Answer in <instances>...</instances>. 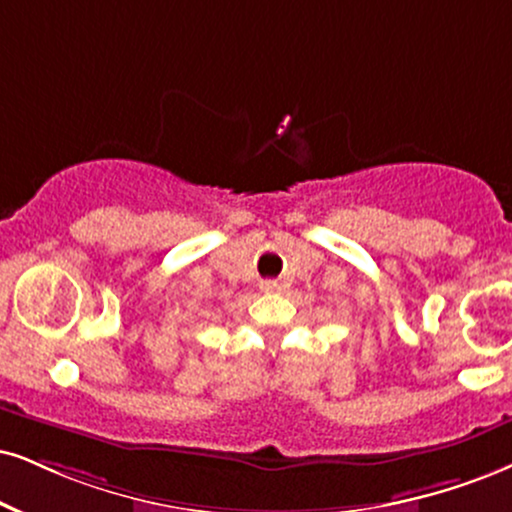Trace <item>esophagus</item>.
Masks as SVG:
<instances>
[{"label": "esophagus", "mask_w": 512, "mask_h": 512, "mask_svg": "<svg viewBox=\"0 0 512 512\" xmlns=\"http://www.w3.org/2000/svg\"><path fill=\"white\" fill-rule=\"evenodd\" d=\"M261 289H263V292H266V294H273V292H277V289H280V285H277L275 280H263V282H261Z\"/></svg>", "instance_id": "1"}]
</instances>
